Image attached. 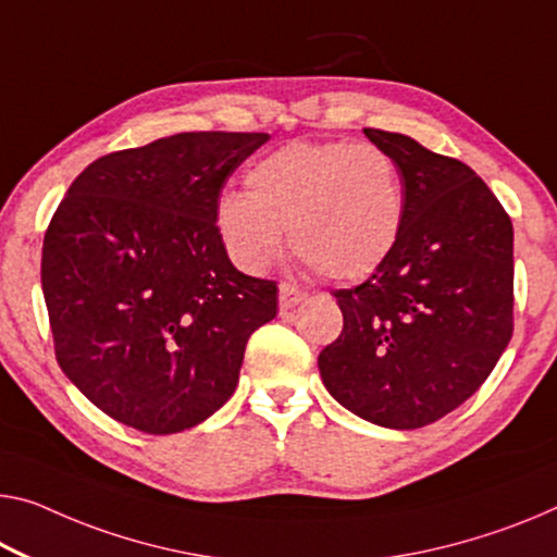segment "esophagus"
<instances>
[{"mask_svg":"<svg viewBox=\"0 0 557 557\" xmlns=\"http://www.w3.org/2000/svg\"><path fill=\"white\" fill-rule=\"evenodd\" d=\"M304 301V290H298L294 284H281L278 286V306L281 311H288Z\"/></svg>","mask_w":557,"mask_h":557,"instance_id":"1","label":"esophagus"}]
</instances>
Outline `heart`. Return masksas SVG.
I'll return each mask as SVG.
<instances>
[{
    "label": "heart",
    "instance_id": "1",
    "mask_svg": "<svg viewBox=\"0 0 557 557\" xmlns=\"http://www.w3.org/2000/svg\"><path fill=\"white\" fill-rule=\"evenodd\" d=\"M249 191H224L216 228L246 271H263L290 246L323 276H371L396 251L406 186L396 159L375 144L290 141L246 174Z\"/></svg>",
    "mask_w": 557,
    "mask_h": 557
}]
</instances>
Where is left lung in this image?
I'll use <instances>...</instances> for the list:
<instances>
[{
    "label": "left lung",
    "instance_id": "1",
    "mask_svg": "<svg viewBox=\"0 0 557 557\" xmlns=\"http://www.w3.org/2000/svg\"><path fill=\"white\" fill-rule=\"evenodd\" d=\"M406 186L391 259L336 290L344 331L319 354L323 386L368 423L413 431L473 396L512 336V224L463 161L363 129Z\"/></svg>",
    "mask_w": 557,
    "mask_h": 557
}]
</instances>
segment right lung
Masks as SVG:
<instances>
[{
  "instance_id": "obj_1",
  "label": "right lung",
  "mask_w": 557,
  "mask_h": 557,
  "mask_svg": "<svg viewBox=\"0 0 557 557\" xmlns=\"http://www.w3.org/2000/svg\"><path fill=\"white\" fill-rule=\"evenodd\" d=\"M267 141L184 132L107 153L51 216L41 290L57 361L114 421L169 435L234 396L246 341L276 315L278 288L228 261L216 201Z\"/></svg>"
}]
</instances>
